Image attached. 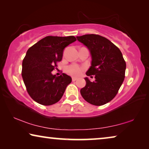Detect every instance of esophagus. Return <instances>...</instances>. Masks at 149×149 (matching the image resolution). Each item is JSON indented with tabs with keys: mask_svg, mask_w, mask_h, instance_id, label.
<instances>
[{
	"mask_svg": "<svg viewBox=\"0 0 149 149\" xmlns=\"http://www.w3.org/2000/svg\"><path fill=\"white\" fill-rule=\"evenodd\" d=\"M77 78H75V77H72V81H77Z\"/></svg>",
	"mask_w": 149,
	"mask_h": 149,
	"instance_id": "obj_1",
	"label": "esophagus"
}]
</instances>
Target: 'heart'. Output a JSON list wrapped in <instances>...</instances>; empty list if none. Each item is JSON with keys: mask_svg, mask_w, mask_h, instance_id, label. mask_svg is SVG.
Segmentation results:
<instances>
[{"mask_svg": "<svg viewBox=\"0 0 149 149\" xmlns=\"http://www.w3.org/2000/svg\"><path fill=\"white\" fill-rule=\"evenodd\" d=\"M84 70V68L79 65L73 64L68 66L66 68V72L68 74L72 75L73 77H78L80 75L83 71Z\"/></svg>", "mask_w": 149, "mask_h": 149, "instance_id": "1", "label": "heart"}]
</instances>
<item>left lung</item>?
Instances as JSON below:
<instances>
[{
	"mask_svg": "<svg viewBox=\"0 0 149 149\" xmlns=\"http://www.w3.org/2000/svg\"><path fill=\"white\" fill-rule=\"evenodd\" d=\"M77 38L90 51L91 66L86 74L95 79L91 82L85 78L86 85L81 89V94L91 104H105L115 97L124 81L126 63L123 55L115 45L98 34H85Z\"/></svg>",
	"mask_w": 149,
	"mask_h": 149,
	"instance_id": "8db88e82",
	"label": "left lung"
}]
</instances>
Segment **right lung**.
Returning a JSON list of instances; mask_svg holds the SVG:
<instances>
[{"label": "right lung", "instance_id": "obj_1", "mask_svg": "<svg viewBox=\"0 0 149 149\" xmlns=\"http://www.w3.org/2000/svg\"><path fill=\"white\" fill-rule=\"evenodd\" d=\"M75 40L74 36H48L28 49L22 76L28 94L37 103L49 106L62 98L72 79L65 73L56 77L52 72L62 60L64 49Z\"/></svg>", "mask_w": 149, "mask_h": 149}]
</instances>
